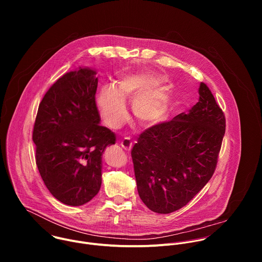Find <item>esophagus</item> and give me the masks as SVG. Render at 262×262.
Listing matches in <instances>:
<instances>
[{"label": "esophagus", "instance_id": "34e87169", "mask_svg": "<svg viewBox=\"0 0 262 262\" xmlns=\"http://www.w3.org/2000/svg\"><path fill=\"white\" fill-rule=\"evenodd\" d=\"M120 145H121V147H122L123 149H125L126 151H129L130 149H132V147H133V142H132V140H130L129 138H124V139L120 142Z\"/></svg>", "mask_w": 262, "mask_h": 262}]
</instances>
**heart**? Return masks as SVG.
<instances>
[{
    "label": "heart",
    "mask_w": 262,
    "mask_h": 262,
    "mask_svg": "<svg viewBox=\"0 0 262 262\" xmlns=\"http://www.w3.org/2000/svg\"><path fill=\"white\" fill-rule=\"evenodd\" d=\"M162 82L161 78L126 74L115 88L102 87L96 103L104 123L112 129L119 128L127 117L124 101L133 99V113L140 123L150 126L161 122L168 113L170 97L166 89L152 88Z\"/></svg>",
    "instance_id": "heart-1"
}]
</instances>
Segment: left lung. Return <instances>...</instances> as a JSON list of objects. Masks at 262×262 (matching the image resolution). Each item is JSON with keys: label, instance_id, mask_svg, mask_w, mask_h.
<instances>
[{"label": "left lung", "instance_id": "1", "mask_svg": "<svg viewBox=\"0 0 262 262\" xmlns=\"http://www.w3.org/2000/svg\"><path fill=\"white\" fill-rule=\"evenodd\" d=\"M226 119L205 83L189 114L148 127L132 149L137 189L155 212L188 204L214 173Z\"/></svg>", "mask_w": 262, "mask_h": 262}]
</instances>
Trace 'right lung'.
I'll return each instance as SVG.
<instances>
[{
	"label": "right lung",
	"instance_id": "obj_1",
	"mask_svg": "<svg viewBox=\"0 0 262 262\" xmlns=\"http://www.w3.org/2000/svg\"><path fill=\"white\" fill-rule=\"evenodd\" d=\"M96 71L80 67L66 72L39 103L33 128L36 165L51 194L80 206L101 185V156L116 137L99 124L95 102Z\"/></svg>",
	"mask_w": 262,
	"mask_h": 262
}]
</instances>
